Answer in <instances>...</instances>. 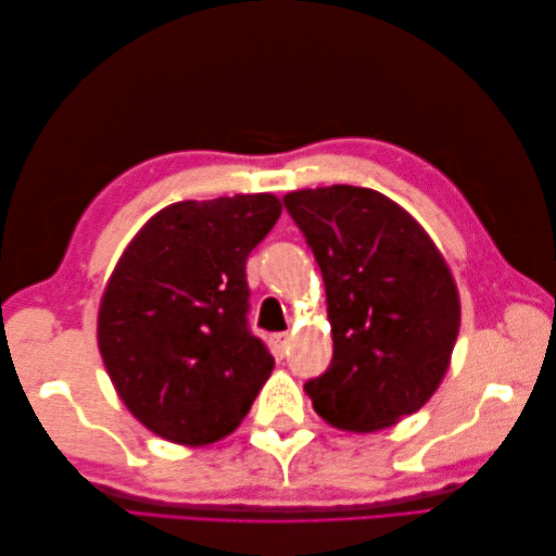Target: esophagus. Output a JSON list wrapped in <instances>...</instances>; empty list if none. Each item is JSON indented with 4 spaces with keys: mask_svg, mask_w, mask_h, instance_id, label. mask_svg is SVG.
<instances>
[{
    "mask_svg": "<svg viewBox=\"0 0 556 556\" xmlns=\"http://www.w3.org/2000/svg\"><path fill=\"white\" fill-rule=\"evenodd\" d=\"M289 341H291L289 332H279V334H271V337H269L271 353H275V356H277L279 361L287 356V351H289Z\"/></svg>",
    "mask_w": 556,
    "mask_h": 556,
    "instance_id": "1",
    "label": "esophagus"
}]
</instances>
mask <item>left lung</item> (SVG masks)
Returning a JSON list of instances; mask_svg holds the SVG:
<instances>
[{
  "label": "left lung",
  "instance_id": "8db88e82",
  "mask_svg": "<svg viewBox=\"0 0 556 556\" xmlns=\"http://www.w3.org/2000/svg\"><path fill=\"white\" fill-rule=\"evenodd\" d=\"M285 207L320 265L332 325V363L305 382L313 408L341 430L389 428L448 368L460 325L452 271L420 224L372 188H305Z\"/></svg>",
  "mask_w": 556,
  "mask_h": 556
}]
</instances>
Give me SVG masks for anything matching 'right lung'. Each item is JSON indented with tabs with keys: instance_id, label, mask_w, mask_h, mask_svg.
I'll return each mask as SVG.
<instances>
[{
	"instance_id": "right-lung-1",
	"label": "right lung",
	"mask_w": 556,
	"mask_h": 556,
	"mask_svg": "<svg viewBox=\"0 0 556 556\" xmlns=\"http://www.w3.org/2000/svg\"><path fill=\"white\" fill-rule=\"evenodd\" d=\"M279 215L271 193L184 200L160 210L116 263L100 353L126 408L164 440L227 437L275 368L248 329L245 260Z\"/></svg>"
}]
</instances>
